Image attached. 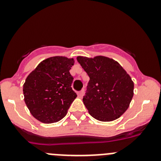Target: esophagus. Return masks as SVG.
I'll use <instances>...</instances> for the list:
<instances>
[{"mask_svg":"<svg viewBox=\"0 0 161 161\" xmlns=\"http://www.w3.org/2000/svg\"><path fill=\"white\" fill-rule=\"evenodd\" d=\"M84 93H85V90H82L79 91V92H78V96H79V97H80V98H82V97L84 96Z\"/></svg>","mask_w":161,"mask_h":161,"instance_id":"34e87169","label":"esophagus"}]
</instances>
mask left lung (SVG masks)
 I'll return each mask as SVG.
<instances>
[{"label":"left lung","instance_id":"8db88e82","mask_svg":"<svg viewBox=\"0 0 161 161\" xmlns=\"http://www.w3.org/2000/svg\"><path fill=\"white\" fill-rule=\"evenodd\" d=\"M77 61L90 77L83 103L92 117L111 121L129 108L134 83L117 61L103 56L93 58L77 57Z\"/></svg>","mask_w":161,"mask_h":161}]
</instances>
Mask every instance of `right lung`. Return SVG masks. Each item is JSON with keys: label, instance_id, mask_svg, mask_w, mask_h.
Wrapping results in <instances>:
<instances>
[{"label": "right lung", "instance_id": "obj_1", "mask_svg": "<svg viewBox=\"0 0 161 161\" xmlns=\"http://www.w3.org/2000/svg\"><path fill=\"white\" fill-rule=\"evenodd\" d=\"M73 58L56 56L44 60L28 75L24 100L32 116L50 124L62 119L77 95L71 88Z\"/></svg>", "mask_w": 161, "mask_h": 161}]
</instances>
